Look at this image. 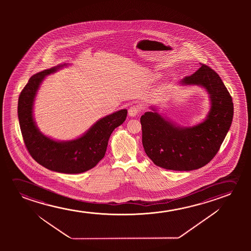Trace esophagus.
<instances>
[{
    "label": "esophagus",
    "instance_id": "1",
    "mask_svg": "<svg viewBox=\"0 0 251 251\" xmlns=\"http://www.w3.org/2000/svg\"><path fill=\"white\" fill-rule=\"evenodd\" d=\"M139 107L135 106H131L129 109H128V115L130 116V117H135L136 115H138L139 113Z\"/></svg>",
    "mask_w": 251,
    "mask_h": 251
}]
</instances>
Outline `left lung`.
Listing matches in <instances>:
<instances>
[{"label": "left lung", "instance_id": "1", "mask_svg": "<svg viewBox=\"0 0 251 251\" xmlns=\"http://www.w3.org/2000/svg\"><path fill=\"white\" fill-rule=\"evenodd\" d=\"M199 86L209 96L210 108L199 124L182 127L151 106L141 117L142 144L155 165L172 171H193L209 163L216 155L233 118V103L220 76L202 64L192 75L179 82Z\"/></svg>", "mask_w": 251, "mask_h": 251}]
</instances>
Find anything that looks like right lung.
<instances>
[{"instance_id":"1","label":"right lung","mask_w":251,"mask_h":251,"mask_svg":"<svg viewBox=\"0 0 251 251\" xmlns=\"http://www.w3.org/2000/svg\"><path fill=\"white\" fill-rule=\"evenodd\" d=\"M68 65L59 64L31 76L19 98L18 117L25 147L38 164L53 172L77 174L89 171L104 157L110 134L124 124L127 110H117L100 118L70 141H58L43 134L33 117L35 98L46 76Z\"/></svg>"}]
</instances>
